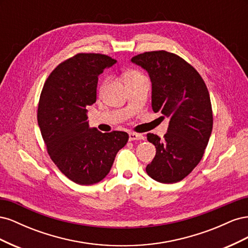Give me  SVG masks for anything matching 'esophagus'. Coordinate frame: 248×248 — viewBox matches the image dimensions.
Instances as JSON below:
<instances>
[{
    "label": "esophagus",
    "instance_id": "esophagus-1",
    "mask_svg": "<svg viewBox=\"0 0 248 248\" xmlns=\"http://www.w3.org/2000/svg\"><path fill=\"white\" fill-rule=\"evenodd\" d=\"M145 140V137L140 133H136V132L129 133V140Z\"/></svg>",
    "mask_w": 248,
    "mask_h": 248
}]
</instances>
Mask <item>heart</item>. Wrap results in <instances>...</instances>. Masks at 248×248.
Masks as SVG:
<instances>
[{"instance_id":"obj_1","label":"heart","mask_w":248,"mask_h":248,"mask_svg":"<svg viewBox=\"0 0 248 248\" xmlns=\"http://www.w3.org/2000/svg\"><path fill=\"white\" fill-rule=\"evenodd\" d=\"M142 78V76H141V74H140V72H138V71H136V70H129V71H127V72L124 74V78H125L126 84H127V82H128V81H131V80H133V79H137V78ZM108 84V78H106V79H104V80L101 82L100 88H99V91L102 92L103 90L107 88Z\"/></svg>"}]
</instances>
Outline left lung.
<instances>
[{
  "instance_id": "8db88e82",
  "label": "left lung",
  "mask_w": 248,
  "mask_h": 248,
  "mask_svg": "<svg viewBox=\"0 0 248 248\" xmlns=\"http://www.w3.org/2000/svg\"><path fill=\"white\" fill-rule=\"evenodd\" d=\"M131 61L149 73L153 110L170 120L163 140L147 134L156 148L147 174L160 183L181 181L201 161L212 132V106L205 81L184 59L166 50L146 51Z\"/></svg>"
}]
</instances>
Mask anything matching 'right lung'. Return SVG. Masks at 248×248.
Instances as JSON below:
<instances>
[{
  "label": "right lung",
  "mask_w": 248,
  "mask_h": 248,
  "mask_svg": "<svg viewBox=\"0 0 248 248\" xmlns=\"http://www.w3.org/2000/svg\"><path fill=\"white\" fill-rule=\"evenodd\" d=\"M116 62L102 54H77L52 70L40 94L37 120L48 155L79 185L106 178L129 139L124 131L90 128L87 121V108L96 101L98 76Z\"/></svg>",
  "instance_id": "add662e5"
}]
</instances>
